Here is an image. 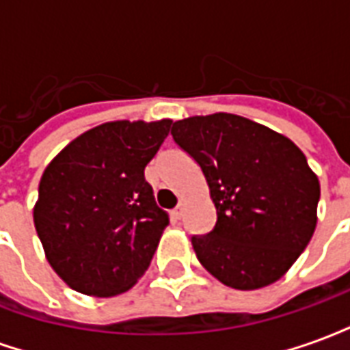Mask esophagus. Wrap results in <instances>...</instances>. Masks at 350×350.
Segmentation results:
<instances>
[{
	"mask_svg": "<svg viewBox=\"0 0 350 350\" xmlns=\"http://www.w3.org/2000/svg\"><path fill=\"white\" fill-rule=\"evenodd\" d=\"M183 210H185V204H183V202H180V204L176 206L174 210H172V215H174L176 219H182V217H183Z\"/></svg>",
	"mask_w": 350,
	"mask_h": 350,
	"instance_id": "1",
	"label": "esophagus"
}]
</instances>
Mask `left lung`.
Masks as SVG:
<instances>
[{"instance_id":"left-lung-1","label":"left lung","mask_w":350,"mask_h":350,"mask_svg":"<svg viewBox=\"0 0 350 350\" xmlns=\"http://www.w3.org/2000/svg\"><path fill=\"white\" fill-rule=\"evenodd\" d=\"M170 135L197 161L217 210L191 243L223 285L253 291L296 262L317 227L319 178L293 140L227 112L174 122Z\"/></svg>"}]
</instances>
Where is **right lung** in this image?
Masks as SVG:
<instances>
[{
  "label": "right lung",
  "mask_w": 350,
  "mask_h": 350,
  "mask_svg": "<svg viewBox=\"0 0 350 350\" xmlns=\"http://www.w3.org/2000/svg\"><path fill=\"white\" fill-rule=\"evenodd\" d=\"M172 120L108 122L82 133L42 172L35 230L59 278L77 293L116 296L148 270L168 213L144 168Z\"/></svg>",
  "instance_id": "1"
}]
</instances>
